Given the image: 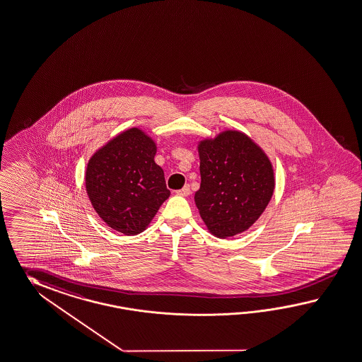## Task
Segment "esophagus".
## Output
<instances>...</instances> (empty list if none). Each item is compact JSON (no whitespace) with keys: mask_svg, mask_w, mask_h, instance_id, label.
Segmentation results:
<instances>
[{"mask_svg":"<svg viewBox=\"0 0 362 362\" xmlns=\"http://www.w3.org/2000/svg\"><path fill=\"white\" fill-rule=\"evenodd\" d=\"M191 194V189H189V185H185L182 189H179L177 191V194L179 196H188V194Z\"/></svg>","mask_w":362,"mask_h":362,"instance_id":"1","label":"esophagus"}]
</instances>
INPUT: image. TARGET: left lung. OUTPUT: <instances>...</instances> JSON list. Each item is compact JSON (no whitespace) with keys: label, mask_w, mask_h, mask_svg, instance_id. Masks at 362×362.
<instances>
[{"label":"left lung","mask_w":362,"mask_h":362,"mask_svg":"<svg viewBox=\"0 0 362 362\" xmlns=\"http://www.w3.org/2000/svg\"><path fill=\"white\" fill-rule=\"evenodd\" d=\"M202 183L194 204L217 238L238 235L263 214L274 191V165L246 133L226 129L197 144Z\"/></svg>","instance_id":"8db88e82"}]
</instances>
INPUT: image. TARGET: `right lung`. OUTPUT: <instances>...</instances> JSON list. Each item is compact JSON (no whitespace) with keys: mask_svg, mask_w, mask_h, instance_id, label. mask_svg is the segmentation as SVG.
<instances>
[{"mask_svg":"<svg viewBox=\"0 0 362 362\" xmlns=\"http://www.w3.org/2000/svg\"><path fill=\"white\" fill-rule=\"evenodd\" d=\"M157 144L140 128L119 133L90 157L85 173L88 200L107 226L125 235L150 225L170 191L154 160Z\"/></svg>","mask_w":362,"mask_h":362,"instance_id":"add662e5","label":"right lung"}]
</instances>
